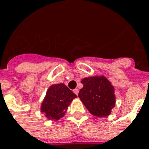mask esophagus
I'll use <instances>...</instances> for the list:
<instances>
[{
  "mask_svg": "<svg viewBox=\"0 0 149 149\" xmlns=\"http://www.w3.org/2000/svg\"><path fill=\"white\" fill-rule=\"evenodd\" d=\"M73 92H74V93L77 95L79 94V89H78V88H75V89L73 90Z\"/></svg>",
  "mask_w": 149,
  "mask_h": 149,
  "instance_id": "1",
  "label": "esophagus"
}]
</instances>
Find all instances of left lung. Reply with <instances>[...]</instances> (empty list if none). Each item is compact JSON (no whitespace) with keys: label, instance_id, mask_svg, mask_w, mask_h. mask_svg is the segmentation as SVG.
<instances>
[{"label":"left lung","instance_id":"1","mask_svg":"<svg viewBox=\"0 0 149 149\" xmlns=\"http://www.w3.org/2000/svg\"><path fill=\"white\" fill-rule=\"evenodd\" d=\"M79 98L94 116L107 117L115 104L114 88L104 77L84 78Z\"/></svg>","mask_w":149,"mask_h":149}]
</instances>
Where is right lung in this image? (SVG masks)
<instances>
[{"instance_id": "add662e5", "label": "right lung", "mask_w": 149, "mask_h": 149, "mask_svg": "<svg viewBox=\"0 0 149 149\" xmlns=\"http://www.w3.org/2000/svg\"><path fill=\"white\" fill-rule=\"evenodd\" d=\"M77 97L63 83L52 85L47 89L41 111L48 119L58 120L64 116L70 102Z\"/></svg>"}]
</instances>
